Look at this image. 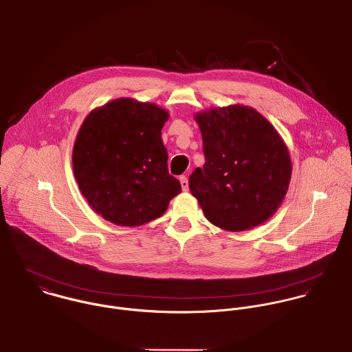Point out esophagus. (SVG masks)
Masks as SVG:
<instances>
[{"label": "esophagus", "instance_id": "esophagus-1", "mask_svg": "<svg viewBox=\"0 0 352 352\" xmlns=\"http://www.w3.org/2000/svg\"><path fill=\"white\" fill-rule=\"evenodd\" d=\"M179 182H180V186H182V190L183 191H188V180L186 176H180L179 177Z\"/></svg>", "mask_w": 352, "mask_h": 352}]
</instances>
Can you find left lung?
Masks as SVG:
<instances>
[{
  "mask_svg": "<svg viewBox=\"0 0 352 352\" xmlns=\"http://www.w3.org/2000/svg\"><path fill=\"white\" fill-rule=\"evenodd\" d=\"M204 169L190 176L191 194L216 227L241 232L267 221L289 187L292 162L273 124L251 107L234 104L195 113Z\"/></svg>",
  "mask_w": 352,
  "mask_h": 352,
  "instance_id": "8db88e82",
  "label": "left lung"
}]
</instances>
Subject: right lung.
<instances>
[{
	"mask_svg": "<svg viewBox=\"0 0 352 352\" xmlns=\"http://www.w3.org/2000/svg\"><path fill=\"white\" fill-rule=\"evenodd\" d=\"M169 113L122 97L93 109L75 139L72 165L90 208L120 227H139L161 217L182 192L168 172L161 129Z\"/></svg>",
	"mask_w": 352,
	"mask_h": 352,
	"instance_id": "1",
	"label": "right lung"
}]
</instances>
